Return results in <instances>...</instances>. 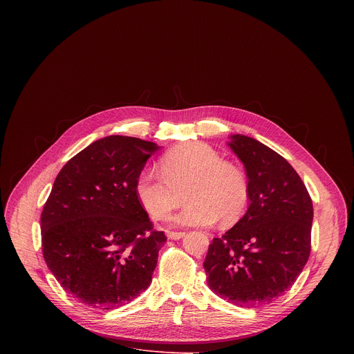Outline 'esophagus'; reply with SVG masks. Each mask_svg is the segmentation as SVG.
<instances>
[{
	"mask_svg": "<svg viewBox=\"0 0 354 354\" xmlns=\"http://www.w3.org/2000/svg\"><path fill=\"white\" fill-rule=\"evenodd\" d=\"M167 235H168L169 239H180V238L185 236V232H174V231H169Z\"/></svg>",
	"mask_w": 354,
	"mask_h": 354,
	"instance_id": "1",
	"label": "esophagus"
}]
</instances>
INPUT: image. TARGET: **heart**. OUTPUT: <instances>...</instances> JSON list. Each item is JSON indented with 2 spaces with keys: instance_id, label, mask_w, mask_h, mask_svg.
Here are the masks:
<instances>
[{
  "instance_id": "1",
  "label": "heart",
  "mask_w": 354,
  "mask_h": 354,
  "mask_svg": "<svg viewBox=\"0 0 354 354\" xmlns=\"http://www.w3.org/2000/svg\"><path fill=\"white\" fill-rule=\"evenodd\" d=\"M161 174L144 169L136 180V194L148 216L161 221L180 206L175 225L205 227L220 220L236 223L249 203V182L243 169L223 160L217 149L200 141L182 142L162 156Z\"/></svg>"
}]
</instances>
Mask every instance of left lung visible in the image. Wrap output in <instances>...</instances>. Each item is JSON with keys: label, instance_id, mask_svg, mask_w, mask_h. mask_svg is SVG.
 <instances>
[{"label": "left lung", "instance_id": "1", "mask_svg": "<svg viewBox=\"0 0 354 354\" xmlns=\"http://www.w3.org/2000/svg\"><path fill=\"white\" fill-rule=\"evenodd\" d=\"M230 147L249 182L246 214L209 245L205 272L221 298L255 308L280 297L311 252L313 200L294 168L258 140L235 134Z\"/></svg>", "mask_w": 354, "mask_h": 354}]
</instances>
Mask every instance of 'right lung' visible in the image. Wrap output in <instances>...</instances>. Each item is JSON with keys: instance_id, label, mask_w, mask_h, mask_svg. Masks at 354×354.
Segmentation results:
<instances>
[{"instance_id": "add662e5", "label": "right lung", "mask_w": 354, "mask_h": 354, "mask_svg": "<svg viewBox=\"0 0 354 354\" xmlns=\"http://www.w3.org/2000/svg\"><path fill=\"white\" fill-rule=\"evenodd\" d=\"M158 145L109 136L84 148L59 172L40 216L43 258L82 304L113 310L153 280L167 241L136 194V180Z\"/></svg>"}]
</instances>
